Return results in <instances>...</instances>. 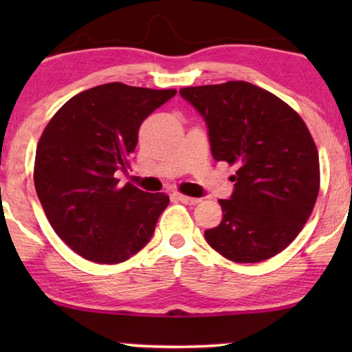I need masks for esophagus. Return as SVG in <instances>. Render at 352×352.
<instances>
[{
	"mask_svg": "<svg viewBox=\"0 0 352 352\" xmlns=\"http://www.w3.org/2000/svg\"><path fill=\"white\" fill-rule=\"evenodd\" d=\"M175 197L177 200L181 201V204H184V205H197V204H200V199H194V197H187V195H182V194H175Z\"/></svg>",
	"mask_w": 352,
	"mask_h": 352,
	"instance_id": "34e87169",
	"label": "esophagus"
}]
</instances>
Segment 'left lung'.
Here are the masks:
<instances>
[{"mask_svg": "<svg viewBox=\"0 0 352 352\" xmlns=\"http://www.w3.org/2000/svg\"><path fill=\"white\" fill-rule=\"evenodd\" d=\"M204 117L216 162L235 166L234 192L219 200L223 221L205 239L224 258L259 263L290 245L314 208L319 153L290 105L247 81L182 88Z\"/></svg>", "mask_w": 352, "mask_h": 352, "instance_id": "8db88e82", "label": "left lung"}]
</instances>
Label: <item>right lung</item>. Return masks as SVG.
Wrapping results in <instances>:
<instances>
[{
  "mask_svg": "<svg viewBox=\"0 0 352 352\" xmlns=\"http://www.w3.org/2000/svg\"><path fill=\"white\" fill-rule=\"evenodd\" d=\"M176 94L107 83L76 94L46 124L35 157V189L56 234L99 264L126 261L152 239L170 197L118 186L141 123Z\"/></svg>",
  "mask_w": 352,
  "mask_h": 352,
  "instance_id": "right-lung-1",
  "label": "right lung"
}]
</instances>
